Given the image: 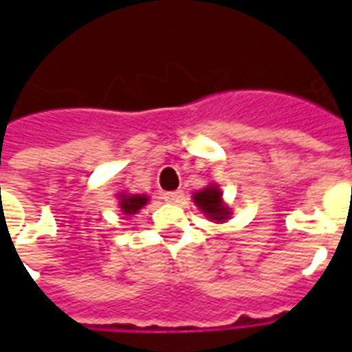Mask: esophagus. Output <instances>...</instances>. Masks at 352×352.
I'll list each match as a JSON object with an SVG mask.
<instances>
[{
	"label": "esophagus",
	"mask_w": 352,
	"mask_h": 352,
	"mask_svg": "<svg viewBox=\"0 0 352 352\" xmlns=\"http://www.w3.org/2000/svg\"><path fill=\"white\" fill-rule=\"evenodd\" d=\"M164 201L170 204H181L184 201V193L181 190H175V192H166Z\"/></svg>",
	"instance_id": "esophagus-1"
}]
</instances>
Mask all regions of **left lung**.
<instances>
[{
  "mask_svg": "<svg viewBox=\"0 0 352 352\" xmlns=\"http://www.w3.org/2000/svg\"><path fill=\"white\" fill-rule=\"evenodd\" d=\"M193 203L203 210V214L215 223H225L230 217V208L223 203V193L217 184H210L201 192L193 193Z\"/></svg>",
  "mask_w": 352,
  "mask_h": 352,
  "instance_id": "1",
  "label": "left lung"
}]
</instances>
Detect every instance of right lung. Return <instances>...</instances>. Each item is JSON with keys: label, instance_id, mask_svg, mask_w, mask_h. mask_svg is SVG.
Listing matches in <instances>:
<instances>
[{"label": "right lung", "instance_id": "add662e5", "mask_svg": "<svg viewBox=\"0 0 352 352\" xmlns=\"http://www.w3.org/2000/svg\"><path fill=\"white\" fill-rule=\"evenodd\" d=\"M120 197V201H118V204H120V210L122 214L126 215H133L137 214L138 210L142 208V206H146L148 204V195H126V193H122V195H118Z\"/></svg>", "mask_w": 352, "mask_h": 352}]
</instances>
